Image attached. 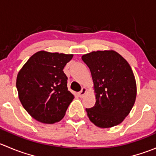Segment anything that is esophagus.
<instances>
[{
	"instance_id": "1",
	"label": "esophagus",
	"mask_w": 156,
	"mask_h": 156,
	"mask_svg": "<svg viewBox=\"0 0 156 156\" xmlns=\"http://www.w3.org/2000/svg\"><path fill=\"white\" fill-rule=\"evenodd\" d=\"M87 93V88L86 87H82V89H81V90L80 91V92H78V96H79L81 98H82L83 97H84V95H85V94Z\"/></svg>"
}]
</instances>
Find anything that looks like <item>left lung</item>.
Returning a JSON list of instances; mask_svg holds the SVG:
<instances>
[{"label": "left lung", "instance_id": "1", "mask_svg": "<svg viewBox=\"0 0 156 156\" xmlns=\"http://www.w3.org/2000/svg\"><path fill=\"white\" fill-rule=\"evenodd\" d=\"M82 60L91 72L96 103L86 108L90 121L100 128L122 123L134 105L136 84L126 59L112 50L84 54Z\"/></svg>", "mask_w": 156, "mask_h": 156}]
</instances>
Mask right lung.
<instances>
[{
  "instance_id": "right-lung-1",
  "label": "right lung",
  "mask_w": 156,
  "mask_h": 156,
  "mask_svg": "<svg viewBox=\"0 0 156 156\" xmlns=\"http://www.w3.org/2000/svg\"><path fill=\"white\" fill-rule=\"evenodd\" d=\"M73 54L41 50L24 64L16 78L19 98L37 122L54 124L62 120L74 99L68 90L63 69Z\"/></svg>"
}]
</instances>
